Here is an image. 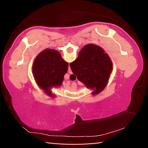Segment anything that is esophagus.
Returning a JSON list of instances; mask_svg holds the SVG:
<instances>
[{"mask_svg": "<svg viewBox=\"0 0 148 148\" xmlns=\"http://www.w3.org/2000/svg\"><path fill=\"white\" fill-rule=\"evenodd\" d=\"M69 74H72V73L71 69V67H70V66H69Z\"/></svg>", "mask_w": 148, "mask_h": 148, "instance_id": "esophagus-1", "label": "esophagus"}]
</instances>
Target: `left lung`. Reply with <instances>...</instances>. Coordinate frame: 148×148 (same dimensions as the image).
I'll list each match as a JSON object with an SVG mask.
<instances>
[{
    "instance_id": "1",
    "label": "left lung",
    "mask_w": 148,
    "mask_h": 148,
    "mask_svg": "<svg viewBox=\"0 0 148 148\" xmlns=\"http://www.w3.org/2000/svg\"><path fill=\"white\" fill-rule=\"evenodd\" d=\"M68 67V62L64 61L58 51L47 48L35 58L32 72L40 88L49 97L54 98L51 89L61 86Z\"/></svg>"
}]
</instances>
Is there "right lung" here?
Masks as SVG:
<instances>
[{"mask_svg":"<svg viewBox=\"0 0 148 148\" xmlns=\"http://www.w3.org/2000/svg\"><path fill=\"white\" fill-rule=\"evenodd\" d=\"M70 66L77 79L92 90L93 95L103 91L113 71L108 55L101 46L93 44L85 46Z\"/></svg>","mask_w":148,"mask_h":148,"instance_id":"add662e5","label":"right lung"}]
</instances>
